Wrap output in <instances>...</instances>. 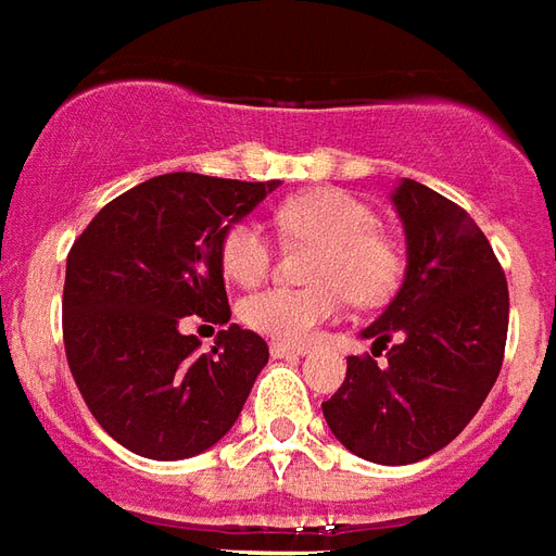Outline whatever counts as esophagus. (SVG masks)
<instances>
[{
	"instance_id": "34e87169",
	"label": "esophagus",
	"mask_w": 556,
	"mask_h": 556,
	"mask_svg": "<svg viewBox=\"0 0 556 556\" xmlns=\"http://www.w3.org/2000/svg\"><path fill=\"white\" fill-rule=\"evenodd\" d=\"M270 356H274V359H300V356H306V348H298V344H282V341H270Z\"/></svg>"
}]
</instances>
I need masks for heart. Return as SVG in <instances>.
<instances>
[{
    "label": "heart",
    "mask_w": 556,
    "mask_h": 556,
    "mask_svg": "<svg viewBox=\"0 0 556 556\" xmlns=\"http://www.w3.org/2000/svg\"><path fill=\"white\" fill-rule=\"evenodd\" d=\"M282 236L298 244H315L306 289L270 286L241 303L250 330L282 344H306L344 306L377 303L401 279L404 256L392 236L377 229L374 208L341 188H315L291 197L277 208ZM274 244L258 220H236L220 238V265L238 286H256L267 277Z\"/></svg>",
    "instance_id": "heart-1"
}]
</instances>
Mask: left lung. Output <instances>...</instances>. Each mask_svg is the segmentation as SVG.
Wrapping results in <instances>:
<instances>
[{
  "label": "left lung",
  "instance_id": "left-lung-1",
  "mask_svg": "<svg viewBox=\"0 0 556 556\" xmlns=\"http://www.w3.org/2000/svg\"><path fill=\"white\" fill-rule=\"evenodd\" d=\"M392 203L404 224L406 274L380 318L362 330L386 351L348 356V377L324 418L351 454L409 466L463 433L495 386L509 324L501 262L466 208L401 179Z\"/></svg>",
  "mask_w": 556,
  "mask_h": 556
}]
</instances>
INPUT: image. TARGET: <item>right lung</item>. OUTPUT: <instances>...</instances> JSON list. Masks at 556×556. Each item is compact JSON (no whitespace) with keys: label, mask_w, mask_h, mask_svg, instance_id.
<instances>
[{"label":"right lung","mask_w":556,"mask_h":556,"mask_svg":"<svg viewBox=\"0 0 556 556\" xmlns=\"http://www.w3.org/2000/svg\"><path fill=\"white\" fill-rule=\"evenodd\" d=\"M279 182L164 174L102 205L67 256L64 351L90 415L150 459L220 442L267 365V344L229 324L208 354L188 314L226 326L220 238Z\"/></svg>","instance_id":"obj_1"}]
</instances>
